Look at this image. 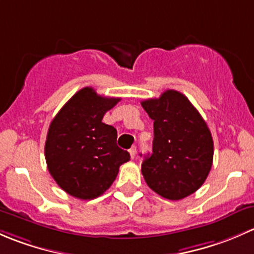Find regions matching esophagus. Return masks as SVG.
<instances>
[{"mask_svg":"<svg viewBox=\"0 0 254 254\" xmlns=\"http://www.w3.org/2000/svg\"><path fill=\"white\" fill-rule=\"evenodd\" d=\"M129 154H130V158L134 159L135 154H137V148H135V146H132V148L129 149Z\"/></svg>","mask_w":254,"mask_h":254,"instance_id":"obj_1","label":"esophagus"}]
</instances>
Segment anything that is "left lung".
<instances>
[{
    "instance_id": "left-lung-1",
    "label": "left lung",
    "mask_w": 254,
    "mask_h": 254,
    "mask_svg": "<svg viewBox=\"0 0 254 254\" xmlns=\"http://www.w3.org/2000/svg\"><path fill=\"white\" fill-rule=\"evenodd\" d=\"M142 106L154 121L153 153L142 164L146 185L166 199H184L204 184L211 169L210 130L180 91L166 90Z\"/></svg>"
}]
</instances>
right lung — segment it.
Here are the masks:
<instances>
[{"label":"right lung","instance_id":"add662e5","mask_svg":"<svg viewBox=\"0 0 254 254\" xmlns=\"http://www.w3.org/2000/svg\"><path fill=\"white\" fill-rule=\"evenodd\" d=\"M121 100L83 88L50 124L45 143L49 172L72 197L94 199L109 190L129 153L117 146L116 128L103 117Z\"/></svg>","mask_w":254,"mask_h":254}]
</instances>
